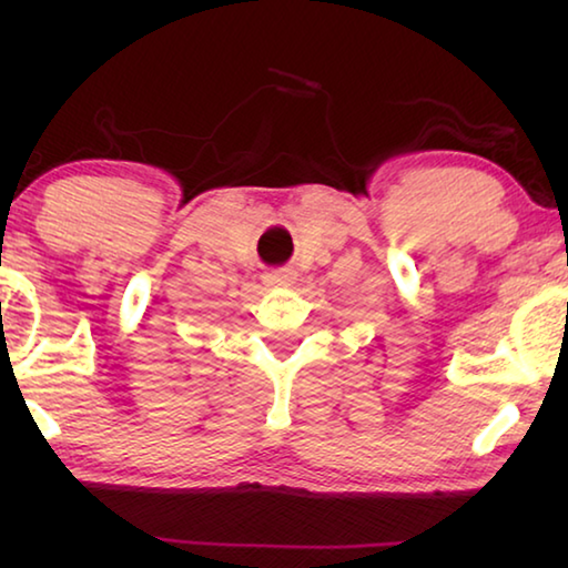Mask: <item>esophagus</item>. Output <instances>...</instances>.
Masks as SVG:
<instances>
[{
  "label": "esophagus",
  "mask_w": 568,
  "mask_h": 568,
  "mask_svg": "<svg viewBox=\"0 0 568 568\" xmlns=\"http://www.w3.org/2000/svg\"><path fill=\"white\" fill-rule=\"evenodd\" d=\"M295 277L297 275L293 271H273V273H265L263 281H265V285H271V287H287V285L295 283Z\"/></svg>",
  "instance_id": "1"
}]
</instances>
